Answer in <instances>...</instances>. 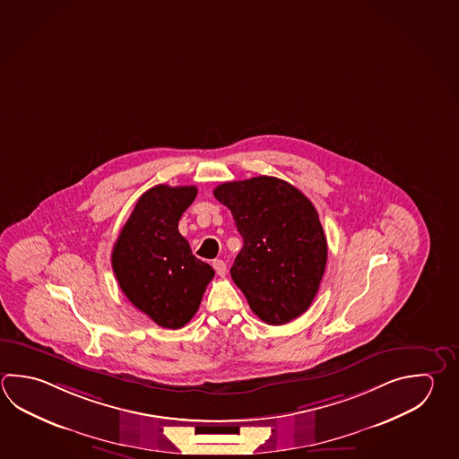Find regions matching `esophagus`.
Here are the masks:
<instances>
[{
	"label": "esophagus",
	"instance_id": "34e87169",
	"mask_svg": "<svg viewBox=\"0 0 459 459\" xmlns=\"http://www.w3.org/2000/svg\"><path fill=\"white\" fill-rule=\"evenodd\" d=\"M212 268L216 269L219 276H225V273H227V264L222 260L212 261Z\"/></svg>",
	"mask_w": 459,
	"mask_h": 459
}]
</instances>
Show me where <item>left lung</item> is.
<instances>
[{
    "label": "left lung",
    "mask_w": 459,
    "mask_h": 459,
    "mask_svg": "<svg viewBox=\"0 0 459 459\" xmlns=\"http://www.w3.org/2000/svg\"><path fill=\"white\" fill-rule=\"evenodd\" d=\"M230 209L243 247L230 276L253 313L286 325L308 310L326 268L328 243L312 201L276 177H253L214 188Z\"/></svg>",
    "instance_id": "8db88e82"
}]
</instances>
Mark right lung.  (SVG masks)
Masks as SVG:
<instances>
[{
    "label": "right lung",
    "mask_w": 459,
    "mask_h": 459,
    "mask_svg": "<svg viewBox=\"0 0 459 459\" xmlns=\"http://www.w3.org/2000/svg\"><path fill=\"white\" fill-rule=\"evenodd\" d=\"M196 195V186L169 185L143 193L113 245L112 268L123 294L162 328L185 326L214 277L178 232Z\"/></svg>",
    "instance_id": "1"
}]
</instances>
